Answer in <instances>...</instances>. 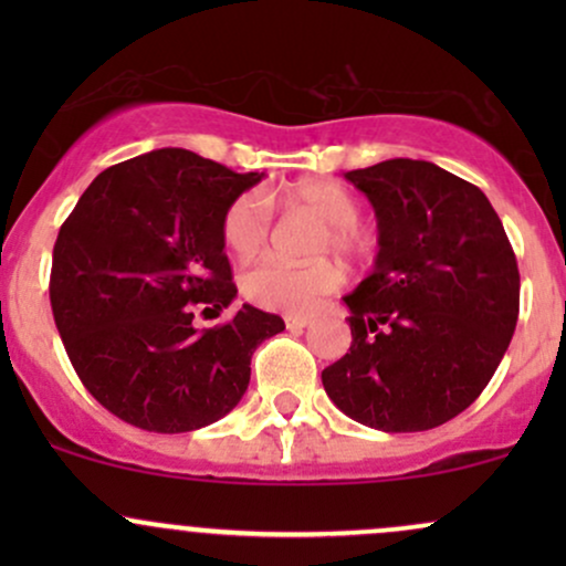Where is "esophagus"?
<instances>
[{
	"label": "esophagus",
	"mask_w": 566,
	"mask_h": 566,
	"mask_svg": "<svg viewBox=\"0 0 566 566\" xmlns=\"http://www.w3.org/2000/svg\"><path fill=\"white\" fill-rule=\"evenodd\" d=\"M308 316L305 314H287L284 316V324H287L290 329H303V327H308Z\"/></svg>",
	"instance_id": "esophagus-1"
}]
</instances>
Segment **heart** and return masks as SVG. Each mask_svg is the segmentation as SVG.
Returning a JSON list of instances; mask_svg holds the SVG:
<instances>
[{
	"label": "heart",
	"mask_w": 566,
	"mask_h": 566,
	"mask_svg": "<svg viewBox=\"0 0 566 566\" xmlns=\"http://www.w3.org/2000/svg\"><path fill=\"white\" fill-rule=\"evenodd\" d=\"M290 210H305L324 223L316 242V255L335 252L348 258L359 247L356 223L359 205L343 186L337 184H303L284 197ZM223 242L237 258H252L263 250L271 233V212L261 193H242L233 199L220 223ZM242 295L250 303L276 311H308L324 295L337 290L340 271L329 261L311 265H284L279 261H263L242 274Z\"/></svg>",
	"instance_id": "heart-1"
}]
</instances>
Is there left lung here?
<instances>
[{
  "mask_svg": "<svg viewBox=\"0 0 566 566\" xmlns=\"http://www.w3.org/2000/svg\"><path fill=\"white\" fill-rule=\"evenodd\" d=\"M375 207L373 274L343 297L350 348L322 373L356 423L437 428L484 391L518 319V265L490 199L433 161L346 172Z\"/></svg>",
  "mask_w": 566,
  "mask_h": 566,
  "instance_id": "left-lung-1",
  "label": "left lung"
}]
</instances>
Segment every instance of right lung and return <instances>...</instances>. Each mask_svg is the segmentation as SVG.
Here are the masks:
<instances>
[{"label": "right lung", "instance_id": "obj_1", "mask_svg": "<svg viewBox=\"0 0 566 566\" xmlns=\"http://www.w3.org/2000/svg\"><path fill=\"white\" fill-rule=\"evenodd\" d=\"M261 178L157 148L97 175L57 231L55 327L84 388L125 423H216L250 386L252 350L284 329L247 303L220 327H193L201 305L223 311L237 297L220 223Z\"/></svg>", "mask_w": 566, "mask_h": 566}]
</instances>
